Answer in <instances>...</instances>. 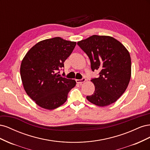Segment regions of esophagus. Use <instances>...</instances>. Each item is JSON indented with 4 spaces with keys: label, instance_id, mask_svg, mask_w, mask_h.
<instances>
[{
    "label": "esophagus",
    "instance_id": "esophagus-1",
    "mask_svg": "<svg viewBox=\"0 0 150 150\" xmlns=\"http://www.w3.org/2000/svg\"><path fill=\"white\" fill-rule=\"evenodd\" d=\"M86 79L85 78H83L82 79H76V83H78V84H81L82 83H84L85 81H86Z\"/></svg>",
    "mask_w": 150,
    "mask_h": 150
}]
</instances>
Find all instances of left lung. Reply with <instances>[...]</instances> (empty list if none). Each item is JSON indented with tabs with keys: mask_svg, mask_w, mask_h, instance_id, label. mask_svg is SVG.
Returning a JSON list of instances; mask_svg holds the SVG:
<instances>
[{
	"mask_svg": "<svg viewBox=\"0 0 150 150\" xmlns=\"http://www.w3.org/2000/svg\"><path fill=\"white\" fill-rule=\"evenodd\" d=\"M78 44L89 57L92 71H99L98 78L91 80L94 92L86 98L101 107L114 103L125 93L131 79L128 51L118 40L108 35H93Z\"/></svg>",
	"mask_w": 150,
	"mask_h": 150,
	"instance_id": "left-lung-1",
	"label": "left lung"
}]
</instances>
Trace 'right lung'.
I'll list each match as a JSON object with an SVG mask.
<instances>
[{"label": "right lung", "mask_w": 150, "mask_h": 150, "mask_svg": "<svg viewBox=\"0 0 150 150\" xmlns=\"http://www.w3.org/2000/svg\"><path fill=\"white\" fill-rule=\"evenodd\" d=\"M76 45L59 37L45 39L34 45L23 58L20 69L22 84L39 106L51 110L66 101L76 82L59 77L57 72L64 67Z\"/></svg>", "instance_id": "right-lung-1"}]
</instances>
